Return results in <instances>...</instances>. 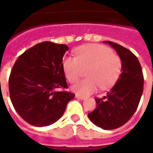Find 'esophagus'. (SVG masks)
<instances>
[{"mask_svg":"<svg viewBox=\"0 0 153 153\" xmlns=\"http://www.w3.org/2000/svg\"><path fill=\"white\" fill-rule=\"evenodd\" d=\"M75 98H79V99H81V100H84V99H85V97H82V96L78 95V94H76V95H75Z\"/></svg>","mask_w":153,"mask_h":153,"instance_id":"34e87169","label":"esophagus"}]
</instances>
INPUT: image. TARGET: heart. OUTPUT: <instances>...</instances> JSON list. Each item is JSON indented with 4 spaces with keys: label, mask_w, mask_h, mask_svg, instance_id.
<instances>
[{
    "label": "heart",
    "mask_w": 153,
    "mask_h": 153,
    "mask_svg": "<svg viewBox=\"0 0 153 153\" xmlns=\"http://www.w3.org/2000/svg\"><path fill=\"white\" fill-rule=\"evenodd\" d=\"M65 76L74 83L86 70L87 79L81 80L71 87L78 95L86 97L94 93L98 86L109 88L120 76L122 62L111 48L101 44H88L76 50V57H65L62 60Z\"/></svg>",
    "instance_id": "heart-1"
}]
</instances>
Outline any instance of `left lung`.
Listing matches in <instances>:
<instances>
[{
  "instance_id": "obj_1",
  "label": "left lung",
  "mask_w": 153,
  "mask_h": 153,
  "mask_svg": "<svg viewBox=\"0 0 153 153\" xmlns=\"http://www.w3.org/2000/svg\"><path fill=\"white\" fill-rule=\"evenodd\" d=\"M104 43L118 54L122 71L107 95L96 98L97 106L88 117L95 126L110 130L125 125L136 112L143 93L144 76L140 62L133 52L114 42Z\"/></svg>"
}]
</instances>
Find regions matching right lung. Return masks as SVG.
Returning a JSON list of instances; mask_svg holds the SVG:
<instances>
[{
    "instance_id": "right-lung-1",
    "label": "right lung",
    "mask_w": 153,
    "mask_h": 153,
    "mask_svg": "<svg viewBox=\"0 0 153 153\" xmlns=\"http://www.w3.org/2000/svg\"><path fill=\"white\" fill-rule=\"evenodd\" d=\"M66 44L46 41L20 55L8 79L11 102L18 114L32 126H50L62 116L74 94L67 88L62 58Z\"/></svg>"
}]
</instances>
